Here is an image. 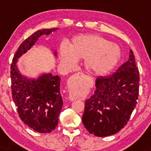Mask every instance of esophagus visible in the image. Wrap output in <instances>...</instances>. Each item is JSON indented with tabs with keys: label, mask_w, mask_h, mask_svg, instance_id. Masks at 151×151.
I'll list each match as a JSON object with an SVG mask.
<instances>
[{
	"label": "esophagus",
	"mask_w": 151,
	"mask_h": 151,
	"mask_svg": "<svg viewBox=\"0 0 151 151\" xmlns=\"http://www.w3.org/2000/svg\"><path fill=\"white\" fill-rule=\"evenodd\" d=\"M79 74H82V73H79ZM69 97H70V99H71L72 100H73V96L71 95V93L70 92V94H69Z\"/></svg>",
	"instance_id": "1"
}]
</instances>
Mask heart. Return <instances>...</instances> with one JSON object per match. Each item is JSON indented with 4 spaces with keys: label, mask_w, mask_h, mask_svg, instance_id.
<instances>
[{
    "label": "heart",
    "mask_w": 151,
    "mask_h": 151,
    "mask_svg": "<svg viewBox=\"0 0 151 151\" xmlns=\"http://www.w3.org/2000/svg\"><path fill=\"white\" fill-rule=\"evenodd\" d=\"M60 55L61 62L68 68L73 67L77 60H84V67L88 72L104 75L117 65L121 50L116 44L99 35L86 34L74 37L69 47L62 44Z\"/></svg>",
    "instance_id": "obj_1"
}]
</instances>
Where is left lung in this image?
Here are the masks:
<instances>
[{
  "label": "left lung",
  "instance_id": "1",
  "mask_svg": "<svg viewBox=\"0 0 151 151\" xmlns=\"http://www.w3.org/2000/svg\"><path fill=\"white\" fill-rule=\"evenodd\" d=\"M116 72L96 80L94 93L85 101L82 122L96 136H111L127 124L136 107L139 91V72L134 55Z\"/></svg>",
  "mask_w": 151,
  "mask_h": 151
}]
</instances>
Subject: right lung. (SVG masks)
<instances>
[{
	"instance_id": "right-lung-1",
	"label": "right lung",
	"mask_w": 151,
	"mask_h": 151,
	"mask_svg": "<svg viewBox=\"0 0 151 151\" xmlns=\"http://www.w3.org/2000/svg\"><path fill=\"white\" fill-rule=\"evenodd\" d=\"M58 28L42 29L31 35L21 43L10 67L13 99L20 119L38 133H50L58 126L63 102L60 93V79L52 73H42L28 78L20 73L18 59L32 47L42 35H48ZM57 56V51L54 52Z\"/></svg>"
}]
</instances>
